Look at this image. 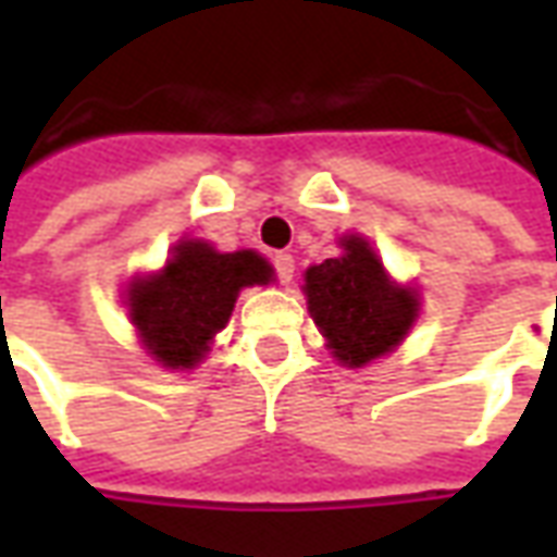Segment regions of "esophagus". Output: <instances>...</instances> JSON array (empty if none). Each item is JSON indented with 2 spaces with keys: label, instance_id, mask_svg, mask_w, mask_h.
<instances>
[{
  "label": "esophagus",
  "instance_id": "esophagus-1",
  "mask_svg": "<svg viewBox=\"0 0 557 557\" xmlns=\"http://www.w3.org/2000/svg\"><path fill=\"white\" fill-rule=\"evenodd\" d=\"M274 271H277V280L283 283V286L292 283V277H295V259H292V253L274 256Z\"/></svg>",
  "mask_w": 557,
  "mask_h": 557
}]
</instances>
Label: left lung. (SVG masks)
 Segmentation results:
<instances>
[{
	"label": "left lung",
	"mask_w": 557,
	"mask_h": 557,
	"mask_svg": "<svg viewBox=\"0 0 557 557\" xmlns=\"http://www.w3.org/2000/svg\"><path fill=\"white\" fill-rule=\"evenodd\" d=\"M343 253L310 265L304 295L327 349L343 367H367L394 351L418 319V292L387 277L367 238L343 235Z\"/></svg>",
	"instance_id": "1"
}]
</instances>
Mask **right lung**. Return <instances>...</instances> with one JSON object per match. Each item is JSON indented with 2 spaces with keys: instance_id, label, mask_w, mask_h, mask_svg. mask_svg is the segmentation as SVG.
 <instances>
[{
  "instance_id": "add662e5",
  "label": "right lung",
  "mask_w": 557,
  "mask_h": 557,
  "mask_svg": "<svg viewBox=\"0 0 557 557\" xmlns=\"http://www.w3.org/2000/svg\"><path fill=\"white\" fill-rule=\"evenodd\" d=\"M274 268L253 250L220 253L199 238L175 244L158 274L134 277L125 292L131 325L148 355L170 370H194L226 327L244 286H265Z\"/></svg>"
}]
</instances>
